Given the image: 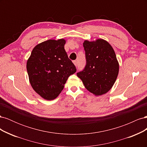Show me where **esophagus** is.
Returning <instances> with one entry per match:
<instances>
[{
	"label": "esophagus",
	"instance_id": "1",
	"mask_svg": "<svg viewBox=\"0 0 147 147\" xmlns=\"http://www.w3.org/2000/svg\"><path fill=\"white\" fill-rule=\"evenodd\" d=\"M73 63H74V65H75V66H77V61H74Z\"/></svg>",
	"mask_w": 147,
	"mask_h": 147
}]
</instances>
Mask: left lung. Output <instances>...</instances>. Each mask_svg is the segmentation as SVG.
Segmentation results:
<instances>
[{
    "label": "left lung",
    "instance_id": "obj_1",
    "mask_svg": "<svg viewBox=\"0 0 147 147\" xmlns=\"http://www.w3.org/2000/svg\"><path fill=\"white\" fill-rule=\"evenodd\" d=\"M86 64L78 72L87 90L96 96L107 92L118 75L119 64L113 48L103 39L83 43Z\"/></svg>",
    "mask_w": 147,
    "mask_h": 147
}]
</instances>
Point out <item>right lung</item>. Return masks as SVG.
Segmentation results:
<instances>
[{"instance_id":"add662e5","label":"right lung","mask_w":147,"mask_h":147,"mask_svg":"<svg viewBox=\"0 0 147 147\" xmlns=\"http://www.w3.org/2000/svg\"><path fill=\"white\" fill-rule=\"evenodd\" d=\"M64 39L48 40L38 44L27 61L29 82L34 90L43 99L53 100L63 91L76 67L64 49Z\"/></svg>"}]
</instances>
